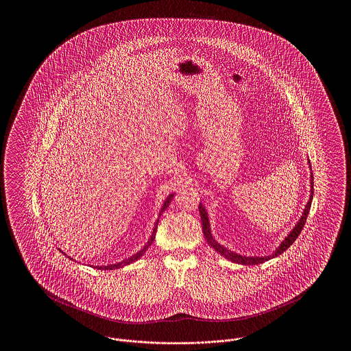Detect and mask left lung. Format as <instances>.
<instances>
[{"label": "left lung", "instance_id": "1", "mask_svg": "<svg viewBox=\"0 0 351 351\" xmlns=\"http://www.w3.org/2000/svg\"><path fill=\"white\" fill-rule=\"evenodd\" d=\"M308 165H309V169H311V178H309V182H311V191L309 192H311V195H309V200L306 202V205H305V208L302 210V215H301L300 219L298 221V223L292 228V230L289 233L287 234V237L280 242V245L275 249V251H272L269 255H266V256H246V255H241L238 252H234V251L229 250L228 247L219 245L217 241L213 238L208 212H206L205 206L200 202L199 212H200L201 222H202V233L205 235V239H206L208 245L212 246L215 250L217 251L218 254H221L228 261L234 262V263H238V265H245V266L261 265V263H263L266 261H269L272 258H276V256L282 255L284 251L287 250L296 241V238L300 235L301 230H302V228H304V225L306 222L308 213L311 210V205H312V200H313V173H312V166H311L309 159H308Z\"/></svg>", "mask_w": 351, "mask_h": 351}]
</instances>
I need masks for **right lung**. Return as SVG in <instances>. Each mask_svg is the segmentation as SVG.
<instances>
[{
  "mask_svg": "<svg viewBox=\"0 0 351 351\" xmlns=\"http://www.w3.org/2000/svg\"><path fill=\"white\" fill-rule=\"evenodd\" d=\"M173 195L175 193H171V195H168L167 199L165 200L163 202V205H162V208H160V212H159V216H158V219L155 221V225H154V229H152V233L150 235V239L147 241V243L143 246V249H141V250L138 251V252H135L134 255H132L130 258H128V259H125V261H122V262H119V263H116V265H108V266H95V268H99V269H117V268L123 267V266H128V265H130V263H134V262H136L145 252L146 250L150 247L151 245H152V242H154V239H155V235H156V228H158V222H159V218L160 216L163 215V212L167 209L168 205H169V202L171 200L173 199ZM60 250V249H59ZM60 252H63V251L60 250ZM64 254V252H63ZM66 255V254H64ZM68 256V255H67ZM71 261H73L71 256H68Z\"/></svg>",
  "mask_w": 351,
  "mask_h": 351,
  "instance_id": "1",
  "label": "right lung"
}]
</instances>
